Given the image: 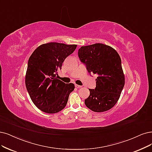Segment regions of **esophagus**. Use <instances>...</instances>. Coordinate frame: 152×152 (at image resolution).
<instances>
[{
  "mask_svg": "<svg viewBox=\"0 0 152 152\" xmlns=\"http://www.w3.org/2000/svg\"><path fill=\"white\" fill-rule=\"evenodd\" d=\"M75 87L76 88H81L82 87V86H80V85H75Z\"/></svg>",
  "mask_w": 152,
  "mask_h": 152,
  "instance_id": "34e87169",
  "label": "esophagus"
}]
</instances>
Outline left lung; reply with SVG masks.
Segmentation results:
<instances>
[{
    "instance_id": "1",
    "label": "left lung",
    "mask_w": 152,
    "mask_h": 152,
    "mask_svg": "<svg viewBox=\"0 0 152 152\" xmlns=\"http://www.w3.org/2000/svg\"><path fill=\"white\" fill-rule=\"evenodd\" d=\"M78 57L90 74L98 75L96 88L89 89L90 94L85 100L86 106L95 112H103L113 108L125 85L119 54L113 48L96 43L81 47Z\"/></svg>"
}]
</instances>
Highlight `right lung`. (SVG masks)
Instances as JSON below:
<instances>
[{
	"mask_svg": "<svg viewBox=\"0 0 152 152\" xmlns=\"http://www.w3.org/2000/svg\"><path fill=\"white\" fill-rule=\"evenodd\" d=\"M77 45L49 42L39 46L28 61L26 86L32 102L47 113H58L65 108L74 84L59 80L58 71Z\"/></svg>",
	"mask_w": 152,
	"mask_h": 152,
	"instance_id": "right-lung-1",
	"label": "right lung"
}]
</instances>
